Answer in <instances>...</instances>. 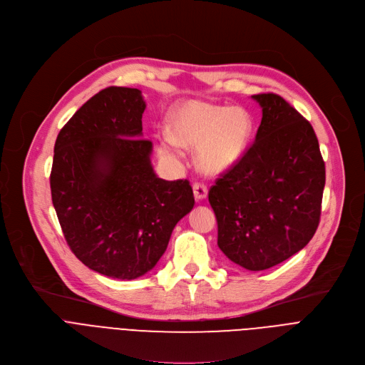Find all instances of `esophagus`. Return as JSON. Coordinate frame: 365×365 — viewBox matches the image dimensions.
I'll return each mask as SVG.
<instances>
[{"label":"esophagus","mask_w":365,"mask_h":365,"mask_svg":"<svg viewBox=\"0 0 365 365\" xmlns=\"http://www.w3.org/2000/svg\"><path fill=\"white\" fill-rule=\"evenodd\" d=\"M192 191H194L195 200H203L207 197V187L203 182H194Z\"/></svg>","instance_id":"obj_1"}]
</instances>
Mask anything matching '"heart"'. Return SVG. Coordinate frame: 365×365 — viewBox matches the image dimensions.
<instances>
[{"mask_svg": "<svg viewBox=\"0 0 365 365\" xmlns=\"http://www.w3.org/2000/svg\"><path fill=\"white\" fill-rule=\"evenodd\" d=\"M253 117L241 106L188 101L171 110L166 131L177 146L199 148L200 170L215 175L230 170L242 158L253 135ZM159 152L165 158H175L174 148L168 143H162Z\"/></svg>", "mask_w": 365, "mask_h": 365, "instance_id": "obj_1", "label": "heart"}]
</instances>
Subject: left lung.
Returning <instances> with one entry per match:
<instances>
[{
	"label": "left lung",
	"instance_id": "8db88e82",
	"mask_svg": "<svg viewBox=\"0 0 365 365\" xmlns=\"http://www.w3.org/2000/svg\"><path fill=\"white\" fill-rule=\"evenodd\" d=\"M262 123L242 158L210 187L217 245L247 270L285 262L313 238L320 222L324 160L319 140L282 96H251Z\"/></svg>",
	"mask_w": 365,
	"mask_h": 365
}]
</instances>
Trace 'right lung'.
Masks as SVG:
<instances>
[{
    "mask_svg": "<svg viewBox=\"0 0 365 365\" xmlns=\"http://www.w3.org/2000/svg\"><path fill=\"white\" fill-rule=\"evenodd\" d=\"M142 92L110 86L83 105L53 148L51 195L64 238L89 269L131 280L152 270L194 206L187 180L165 181L142 138Z\"/></svg>",
    "mask_w": 365,
    "mask_h": 365,
    "instance_id": "right-lung-1",
    "label": "right lung"
}]
</instances>
